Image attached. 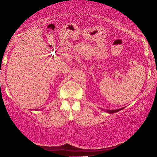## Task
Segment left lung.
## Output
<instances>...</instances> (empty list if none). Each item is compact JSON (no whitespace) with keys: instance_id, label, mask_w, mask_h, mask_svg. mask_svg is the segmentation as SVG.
Segmentation results:
<instances>
[{"instance_id":"8db88e82","label":"left lung","mask_w":157,"mask_h":157,"mask_svg":"<svg viewBox=\"0 0 157 157\" xmlns=\"http://www.w3.org/2000/svg\"><path fill=\"white\" fill-rule=\"evenodd\" d=\"M122 109H116V110H106V112L108 113H115V112H117L119 111H121Z\"/></svg>"}]
</instances>
